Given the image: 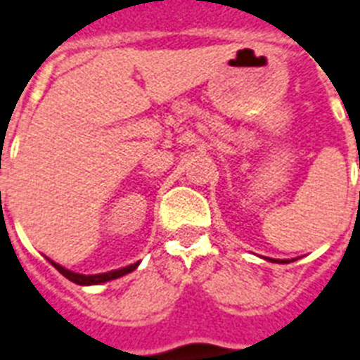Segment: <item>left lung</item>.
I'll list each match as a JSON object with an SVG mask.
<instances>
[{
    "instance_id": "obj_1",
    "label": "left lung",
    "mask_w": 360,
    "mask_h": 360,
    "mask_svg": "<svg viewBox=\"0 0 360 360\" xmlns=\"http://www.w3.org/2000/svg\"><path fill=\"white\" fill-rule=\"evenodd\" d=\"M270 261H274V263H289V261H280V259H270Z\"/></svg>"
}]
</instances>
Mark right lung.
Masks as SVG:
<instances>
[{"mask_svg": "<svg viewBox=\"0 0 360 360\" xmlns=\"http://www.w3.org/2000/svg\"><path fill=\"white\" fill-rule=\"evenodd\" d=\"M49 261H51V259H49ZM51 265L55 266V269L58 270L62 276H66L68 280L73 281V283H77V285H99V283H105V281H110V280H117V278H121V276L129 274V272H132V270L136 269L139 263H134V265L124 266V269L112 270V272H105V274H95V276L77 274V272H71V270L60 266L58 263H55V261H51Z\"/></svg>", "mask_w": 360, "mask_h": 360, "instance_id": "add662e5", "label": "right lung"}]
</instances>
